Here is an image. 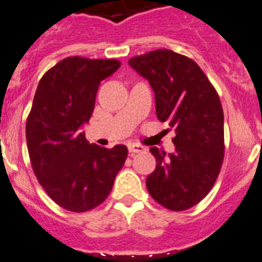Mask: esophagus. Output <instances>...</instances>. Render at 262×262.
<instances>
[{
  "label": "esophagus",
  "instance_id": "obj_1",
  "mask_svg": "<svg viewBox=\"0 0 262 262\" xmlns=\"http://www.w3.org/2000/svg\"><path fill=\"white\" fill-rule=\"evenodd\" d=\"M128 148H129V151H130V152H143V151H146V147L138 145V143H130V145L128 146Z\"/></svg>",
  "mask_w": 262,
  "mask_h": 262
}]
</instances>
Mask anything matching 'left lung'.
I'll list each match as a JSON object with an SVG mask.
<instances>
[{
  "instance_id": "8db88e82",
  "label": "left lung",
  "mask_w": 262,
  "mask_h": 262,
  "mask_svg": "<svg viewBox=\"0 0 262 262\" xmlns=\"http://www.w3.org/2000/svg\"><path fill=\"white\" fill-rule=\"evenodd\" d=\"M155 93L160 121L175 129V152L151 147L157 167L146 179L152 199L173 211L187 210L210 192L225 157L223 110L201 68L187 56L157 49L129 60Z\"/></svg>"
}]
</instances>
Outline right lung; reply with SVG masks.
Segmentation results:
<instances>
[{
    "label": "right lung",
    "instance_id": "1",
    "mask_svg": "<svg viewBox=\"0 0 262 262\" xmlns=\"http://www.w3.org/2000/svg\"><path fill=\"white\" fill-rule=\"evenodd\" d=\"M117 60L67 57L41 77L26 122L32 169L47 194L74 213L102 204L128 157V148L89 143V122L100 81L120 68Z\"/></svg>",
    "mask_w": 262,
    "mask_h": 262
}]
</instances>
